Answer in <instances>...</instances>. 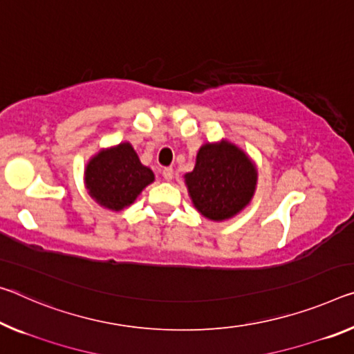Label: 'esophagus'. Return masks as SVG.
Masks as SVG:
<instances>
[{
	"instance_id": "1",
	"label": "esophagus",
	"mask_w": 354,
	"mask_h": 354,
	"mask_svg": "<svg viewBox=\"0 0 354 354\" xmlns=\"http://www.w3.org/2000/svg\"><path fill=\"white\" fill-rule=\"evenodd\" d=\"M162 176H164L165 181H171V179H173V168H164V170H162Z\"/></svg>"
}]
</instances>
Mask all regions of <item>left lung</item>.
<instances>
[{"label": "left lung", "instance_id": "8db88e82", "mask_svg": "<svg viewBox=\"0 0 354 354\" xmlns=\"http://www.w3.org/2000/svg\"><path fill=\"white\" fill-rule=\"evenodd\" d=\"M257 179L255 162L225 138L201 145L194 170L184 175L195 209L212 222H225L249 206Z\"/></svg>", "mask_w": 354, "mask_h": 354}]
</instances>
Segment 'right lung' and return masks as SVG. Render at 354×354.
Listing matches in <instances>:
<instances>
[{"label": "right lung", "instance_id": "obj_1", "mask_svg": "<svg viewBox=\"0 0 354 354\" xmlns=\"http://www.w3.org/2000/svg\"><path fill=\"white\" fill-rule=\"evenodd\" d=\"M151 183H154L153 170L140 162L129 142L100 149L85 167L89 197L110 211L126 209Z\"/></svg>", "mask_w": 354, "mask_h": 354}]
</instances>
